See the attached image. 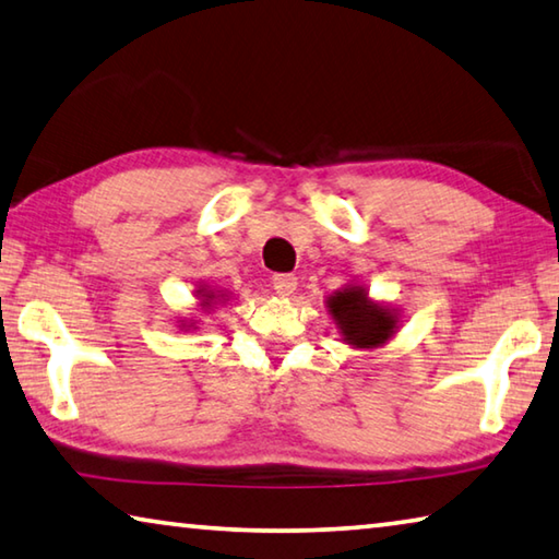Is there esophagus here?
Wrapping results in <instances>:
<instances>
[{"label":"esophagus","mask_w":559,"mask_h":559,"mask_svg":"<svg viewBox=\"0 0 559 559\" xmlns=\"http://www.w3.org/2000/svg\"><path fill=\"white\" fill-rule=\"evenodd\" d=\"M272 289L277 292L280 297H289L292 292L297 289V277H295V274H274Z\"/></svg>","instance_id":"34e87169"}]
</instances>
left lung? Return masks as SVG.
Wrapping results in <instances>:
<instances>
[{
    "instance_id": "obj_1",
    "label": "left lung",
    "mask_w": 559,
    "mask_h": 559,
    "mask_svg": "<svg viewBox=\"0 0 559 559\" xmlns=\"http://www.w3.org/2000/svg\"><path fill=\"white\" fill-rule=\"evenodd\" d=\"M326 307L341 336L354 348H378L397 331V311L378 305L360 285H346L334 292L326 299Z\"/></svg>"
}]
</instances>
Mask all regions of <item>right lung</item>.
<instances>
[{
	"instance_id": "1",
	"label": "right lung",
	"mask_w": 559,
	"mask_h": 559,
	"mask_svg": "<svg viewBox=\"0 0 559 559\" xmlns=\"http://www.w3.org/2000/svg\"><path fill=\"white\" fill-rule=\"evenodd\" d=\"M195 297L201 299V307L203 309H211L213 305H215V292H211V289H205V287H201V289H195ZM223 297V295H221Z\"/></svg>"
}]
</instances>
